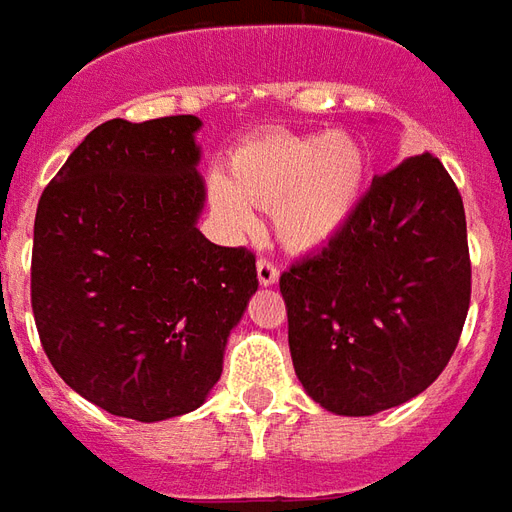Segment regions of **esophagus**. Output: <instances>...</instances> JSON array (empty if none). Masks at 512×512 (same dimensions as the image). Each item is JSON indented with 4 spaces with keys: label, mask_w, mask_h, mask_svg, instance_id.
I'll return each mask as SVG.
<instances>
[{
    "label": "esophagus",
    "mask_w": 512,
    "mask_h": 512,
    "mask_svg": "<svg viewBox=\"0 0 512 512\" xmlns=\"http://www.w3.org/2000/svg\"><path fill=\"white\" fill-rule=\"evenodd\" d=\"M256 278H259L261 286H275L278 278H281V270H278L272 261L259 259V264H256Z\"/></svg>",
    "instance_id": "esophagus-1"
}]
</instances>
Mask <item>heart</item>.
<instances>
[{
    "label": "heart",
    "instance_id": "heart-1",
    "mask_svg": "<svg viewBox=\"0 0 512 512\" xmlns=\"http://www.w3.org/2000/svg\"><path fill=\"white\" fill-rule=\"evenodd\" d=\"M368 160L346 133H259L242 141L223 174L210 177L212 210L226 229L251 237L253 207L272 210L286 248L319 251L354 220L365 199Z\"/></svg>",
    "mask_w": 512,
    "mask_h": 512
}]
</instances>
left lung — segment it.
Masks as SVG:
<instances>
[{
    "instance_id": "1",
    "label": "left lung",
    "mask_w": 512,
    "mask_h": 512,
    "mask_svg": "<svg viewBox=\"0 0 512 512\" xmlns=\"http://www.w3.org/2000/svg\"><path fill=\"white\" fill-rule=\"evenodd\" d=\"M294 374L346 417L393 409L445 371L464 330L472 267L461 193L434 155L374 177L322 251L281 275Z\"/></svg>"
}]
</instances>
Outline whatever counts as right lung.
Here are the masks:
<instances>
[{"mask_svg": "<svg viewBox=\"0 0 512 512\" xmlns=\"http://www.w3.org/2000/svg\"><path fill=\"white\" fill-rule=\"evenodd\" d=\"M199 117L108 119L40 196L32 311L48 360L100 409L158 423L199 409L259 281L248 248L199 229Z\"/></svg>", "mask_w": 512, "mask_h": 512, "instance_id": "obj_1", "label": "right lung"}]
</instances>
